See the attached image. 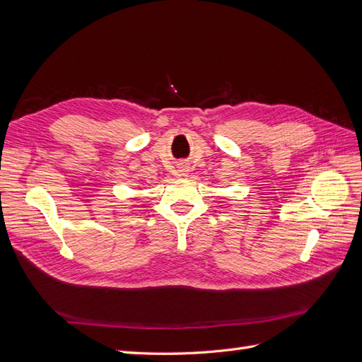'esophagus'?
<instances>
[{"label": "esophagus", "mask_w": 362, "mask_h": 362, "mask_svg": "<svg viewBox=\"0 0 362 362\" xmlns=\"http://www.w3.org/2000/svg\"><path fill=\"white\" fill-rule=\"evenodd\" d=\"M187 172H189L187 168H185V166H180V168H178V177H187Z\"/></svg>", "instance_id": "esophagus-1"}]
</instances>
